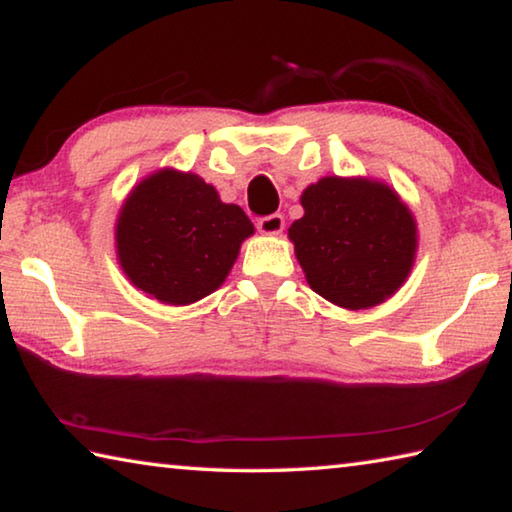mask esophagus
Here are the masks:
<instances>
[{
    "label": "esophagus",
    "mask_w": 512,
    "mask_h": 512,
    "mask_svg": "<svg viewBox=\"0 0 512 512\" xmlns=\"http://www.w3.org/2000/svg\"><path fill=\"white\" fill-rule=\"evenodd\" d=\"M257 230L262 232V235H280L284 230V216L282 214L264 216V219L257 221Z\"/></svg>",
    "instance_id": "1"
}]
</instances>
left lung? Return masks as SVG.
<instances>
[{
  "label": "left lung",
  "instance_id": "left-lung-1",
  "mask_svg": "<svg viewBox=\"0 0 512 512\" xmlns=\"http://www.w3.org/2000/svg\"><path fill=\"white\" fill-rule=\"evenodd\" d=\"M289 239L309 287L343 309H372L400 291L418 253V223L381 180L325 176L300 196Z\"/></svg>",
  "mask_w": 512,
  "mask_h": 512
}]
</instances>
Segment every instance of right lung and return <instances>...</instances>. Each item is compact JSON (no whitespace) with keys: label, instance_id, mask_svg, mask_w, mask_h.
<instances>
[{"label":"right lung","instance_id":"1","mask_svg":"<svg viewBox=\"0 0 512 512\" xmlns=\"http://www.w3.org/2000/svg\"><path fill=\"white\" fill-rule=\"evenodd\" d=\"M255 225L235 203L192 171L164 167L140 180L121 203L115 248L135 289L185 307L221 287Z\"/></svg>","mask_w":512,"mask_h":512}]
</instances>
